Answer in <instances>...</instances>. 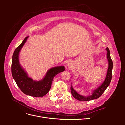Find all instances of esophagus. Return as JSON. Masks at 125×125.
<instances>
[{"label":"esophagus","instance_id":"34e87169","mask_svg":"<svg viewBox=\"0 0 125 125\" xmlns=\"http://www.w3.org/2000/svg\"><path fill=\"white\" fill-rule=\"evenodd\" d=\"M67 66H68V67H71V63H68V65H67Z\"/></svg>","mask_w":125,"mask_h":125}]
</instances>
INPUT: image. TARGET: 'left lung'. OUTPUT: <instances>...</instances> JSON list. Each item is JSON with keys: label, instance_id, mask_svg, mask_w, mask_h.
<instances>
[{"label": "left lung", "instance_id": "1", "mask_svg": "<svg viewBox=\"0 0 125 125\" xmlns=\"http://www.w3.org/2000/svg\"><path fill=\"white\" fill-rule=\"evenodd\" d=\"M107 51V58L108 61V68L107 70V73L106 77L105 78V81L101 85H100L99 88L96 89V90H94L93 91V93L91 95H90L88 97H85L84 96H82L78 94L73 89V86L71 85V92L72 95L75 98V99L78 100V101H89L90 100H92L94 99H98L100 97L102 94L104 93L105 90L107 89V87L109 86L110 84L112 78V69L113 67V61L111 58L110 56V52L108 47L106 48Z\"/></svg>", "mask_w": 125, "mask_h": 125}]
</instances>
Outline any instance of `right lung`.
<instances>
[{
  "label": "right lung",
  "instance_id": "right-lung-1",
  "mask_svg": "<svg viewBox=\"0 0 125 125\" xmlns=\"http://www.w3.org/2000/svg\"><path fill=\"white\" fill-rule=\"evenodd\" d=\"M29 36L26 37L22 43L15 50L11 64V73L13 78L19 88L23 93L31 96L41 97L51 89L52 83L56 74L65 70L64 66L56 67L49 70L43 80L33 81L21 67L19 62V54Z\"/></svg>",
  "mask_w": 125,
  "mask_h": 125
}]
</instances>
